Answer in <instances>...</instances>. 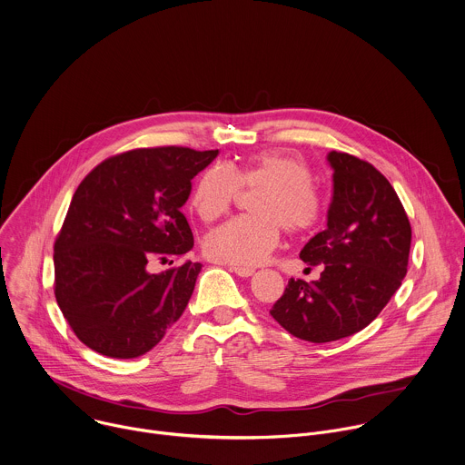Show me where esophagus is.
<instances>
[{
	"label": "esophagus",
	"mask_w": 465,
	"mask_h": 465,
	"mask_svg": "<svg viewBox=\"0 0 465 465\" xmlns=\"http://www.w3.org/2000/svg\"><path fill=\"white\" fill-rule=\"evenodd\" d=\"M232 272H235L239 277H252L253 275V268H241V266H230Z\"/></svg>",
	"instance_id": "obj_1"
}]
</instances>
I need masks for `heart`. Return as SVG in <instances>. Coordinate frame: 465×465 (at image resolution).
<instances>
[{"label": "heart", "mask_w": 465, "mask_h": 465, "mask_svg": "<svg viewBox=\"0 0 465 465\" xmlns=\"http://www.w3.org/2000/svg\"><path fill=\"white\" fill-rule=\"evenodd\" d=\"M312 184L310 166L284 152H262L241 166H208L192 192V208L204 223L224 215L241 188L261 192L252 204L255 217H235L212 230L204 237V253L232 266H259L279 244L281 226L306 233L319 223L321 199Z\"/></svg>", "instance_id": "1"}]
</instances>
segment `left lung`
I'll list each match as a JSON object with an SVG mask.
<instances>
[{"instance_id":"obj_1","label":"left lung","mask_w":465,"mask_h":465,"mask_svg":"<svg viewBox=\"0 0 465 465\" xmlns=\"http://www.w3.org/2000/svg\"><path fill=\"white\" fill-rule=\"evenodd\" d=\"M328 226L301 250L319 281L290 279L272 317L293 337L322 344L364 330L408 273L411 224L390 181L368 161L330 152Z\"/></svg>"}]
</instances>
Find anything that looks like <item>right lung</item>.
Wrapping results in <instances>:
<instances>
[{
  "mask_svg": "<svg viewBox=\"0 0 465 465\" xmlns=\"http://www.w3.org/2000/svg\"><path fill=\"white\" fill-rule=\"evenodd\" d=\"M219 150L137 148L99 163L77 186L54 242V293L75 337L112 359L150 351L179 321L201 262L150 273L193 248L181 212ZM173 262V261H172Z\"/></svg>",
  "mask_w": 465,
  "mask_h": 465,
  "instance_id": "add662e5",
  "label": "right lung"
}]
</instances>
